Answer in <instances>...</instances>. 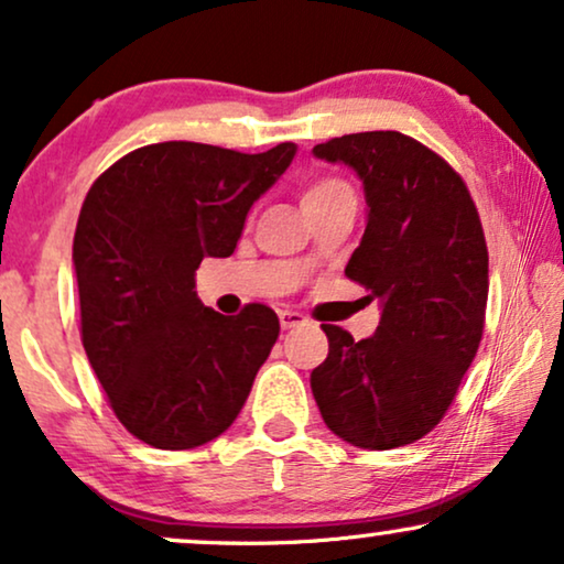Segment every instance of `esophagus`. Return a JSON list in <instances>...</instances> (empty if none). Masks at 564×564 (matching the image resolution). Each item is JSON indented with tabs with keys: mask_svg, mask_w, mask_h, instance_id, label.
I'll use <instances>...</instances> for the list:
<instances>
[{
	"mask_svg": "<svg viewBox=\"0 0 564 564\" xmlns=\"http://www.w3.org/2000/svg\"><path fill=\"white\" fill-rule=\"evenodd\" d=\"M278 319H281L283 330H291V327L306 323L304 315H299V312H291V310H281V312H278Z\"/></svg>",
	"mask_w": 564,
	"mask_h": 564,
	"instance_id": "34e87169",
	"label": "esophagus"
}]
</instances>
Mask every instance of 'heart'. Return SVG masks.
<instances>
[{"label": "heart", "instance_id": "obj_1", "mask_svg": "<svg viewBox=\"0 0 564 564\" xmlns=\"http://www.w3.org/2000/svg\"><path fill=\"white\" fill-rule=\"evenodd\" d=\"M340 197H354L351 187L344 180H335V176H323V180H315L312 184H306L302 192V205L304 210L315 208V205H325L333 203V199Z\"/></svg>", "mask_w": 564, "mask_h": 564}]
</instances>
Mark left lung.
<instances>
[{
	"label": "left lung",
	"mask_w": 564,
	"mask_h": 564,
	"mask_svg": "<svg viewBox=\"0 0 564 564\" xmlns=\"http://www.w3.org/2000/svg\"><path fill=\"white\" fill-rule=\"evenodd\" d=\"M361 180L367 229L346 275L382 306L369 338L323 325L312 395L327 430L365 451L432 432L484 333L489 254L479 213L451 163L401 132H356L312 148Z\"/></svg>",
	"instance_id": "1"
}]
</instances>
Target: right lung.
Masks as SVG:
<instances>
[{
	"mask_svg": "<svg viewBox=\"0 0 564 564\" xmlns=\"http://www.w3.org/2000/svg\"><path fill=\"white\" fill-rule=\"evenodd\" d=\"M294 142L239 153L171 140L106 169L77 218L73 262L88 361L127 432L189 451L234 424L281 325L197 299L203 258H229L247 213L294 161Z\"/></svg>",
	"mask_w": 564,
	"mask_h": 564,
	"instance_id": "obj_1",
	"label": "right lung"
}]
</instances>
